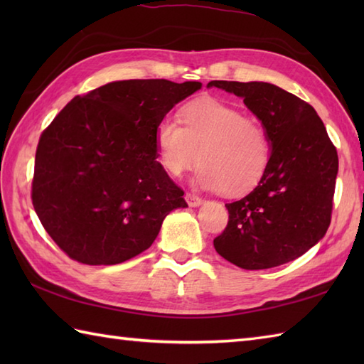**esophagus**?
Returning a JSON list of instances; mask_svg holds the SVG:
<instances>
[{"label":"esophagus","instance_id":"34e87169","mask_svg":"<svg viewBox=\"0 0 364 364\" xmlns=\"http://www.w3.org/2000/svg\"><path fill=\"white\" fill-rule=\"evenodd\" d=\"M186 202H188V205L191 208H197V206H200V205L203 203V200L200 198V197H197V196H194V194H186Z\"/></svg>","mask_w":364,"mask_h":364}]
</instances>
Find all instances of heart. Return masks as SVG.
<instances>
[{"instance_id": "heart-1", "label": "heart", "mask_w": 364, "mask_h": 364, "mask_svg": "<svg viewBox=\"0 0 364 364\" xmlns=\"http://www.w3.org/2000/svg\"><path fill=\"white\" fill-rule=\"evenodd\" d=\"M180 119H161L154 129L158 161L168 175L181 176L198 159L194 181L202 189L241 196L261 181L270 142L258 120L213 97L184 105Z\"/></svg>"}]
</instances>
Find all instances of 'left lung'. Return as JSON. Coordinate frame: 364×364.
I'll return each instance as SVG.
<instances>
[{
	"mask_svg": "<svg viewBox=\"0 0 364 364\" xmlns=\"http://www.w3.org/2000/svg\"><path fill=\"white\" fill-rule=\"evenodd\" d=\"M244 100L266 128L270 159L250 194L227 203L228 225L214 239L222 258L247 270L282 266L326 236L338 153L311 105L270 82L211 81Z\"/></svg>",
	"mask_w": 364,
	"mask_h": 364,
	"instance_id": "8db88e82",
	"label": "left lung"
}]
</instances>
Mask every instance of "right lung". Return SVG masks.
<instances>
[{
    "instance_id": "add662e5",
    "label": "right lung",
    "mask_w": 364,
    "mask_h": 364,
    "mask_svg": "<svg viewBox=\"0 0 364 364\" xmlns=\"http://www.w3.org/2000/svg\"><path fill=\"white\" fill-rule=\"evenodd\" d=\"M202 82L112 81L75 97L36 151L33 205L72 259L111 266L154 242L162 222L186 208L158 161L154 129Z\"/></svg>"
}]
</instances>
